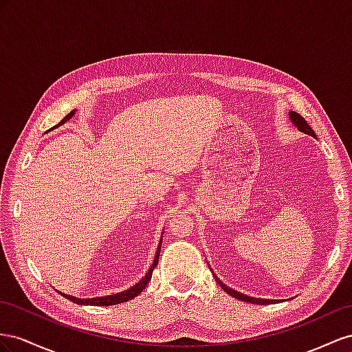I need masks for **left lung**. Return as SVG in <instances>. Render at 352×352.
Masks as SVG:
<instances>
[{
  "mask_svg": "<svg viewBox=\"0 0 352 352\" xmlns=\"http://www.w3.org/2000/svg\"><path fill=\"white\" fill-rule=\"evenodd\" d=\"M289 119L292 120V124L299 129L300 133H304V134H308V135H311V137H316V134H314V131L313 129H311V126L307 124V120L300 116V115H298L296 112H294V110H290L289 112ZM214 277H215V280H217V283L223 287L226 292L228 294V295H232L233 298H237V299H240V300H245V302H250V304H271V302H278V299H263V298H254V296H248V295H245V294H240V292H237V290H234V289H232V287H228L226 283H223L221 282V280L214 274Z\"/></svg>",
  "mask_w": 352,
  "mask_h": 352,
  "instance_id": "1",
  "label": "left lung"
}]
</instances>
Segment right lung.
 Returning a JSON list of instances; mask_svg holds the SVG:
<instances>
[{
    "label": "right lung",
    "mask_w": 352,
    "mask_h": 352,
    "mask_svg": "<svg viewBox=\"0 0 352 352\" xmlns=\"http://www.w3.org/2000/svg\"><path fill=\"white\" fill-rule=\"evenodd\" d=\"M76 110H72L69 115H66L62 122H60L58 125H62L65 122H67V120L75 116ZM164 232L160 233V242L157 245V249H156V254H155V259H153V264L152 267L148 268V271L146 273V276L140 280L138 283H135L134 286H131L129 289H125L122 290V292L119 294H112V295H106V296H96V298H76V296H72V295H67V294H63V292H57L60 295H63L66 299L72 300V302L75 304H79V305H96V307H107V305H116V304H122V302H126V300H131L133 298H135L137 295H140L144 290V287L147 286V283L150 282V278H152V274H153V270L155 267L157 265V261H159V254H160V248H162V236Z\"/></svg>",
    "instance_id": "add662e5"
}]
</instances>
